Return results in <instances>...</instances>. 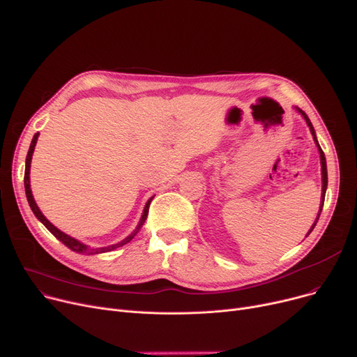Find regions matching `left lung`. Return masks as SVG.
I'll use <instances>...</instances> for the list:
<instances>
[{
  "instance_id": "left-lung-1",
  "label": "left lung",
  "mask_w": 357,
  "mask_h": 357,
  "mask_svg": "<svg viewBox=\"0 0 357 357\" xmlns=\"http://www.w3.org/2000/svg\"><path fill=\"white\" fill-rule=\"evenodd\" d=\"M298 112L302 114L303 116V119L306 120V123H307V126H309V129H310V133H312V136H313V140H315V144H317V146H318V149H319V155H321V167H322V196H321V208H319V213H318V217H317V221L313 222V225H312V228L309 230V233H307V236L312 233V230L313 228H315V225H317V222H318V220H319V215H321V211H322V206H324V201H325V190H326V184H328V174H326V161H325V155H324V151L321 149V146H319V144H318V140H317V136H315V130H313V126H312V123H310V120L307 119V116L306 114L301 109V108H296Z\"/></svg>"
}]
</instances>
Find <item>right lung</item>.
<instances>
[{"instance_id":"obj_1","label":"right lung","mask_w":357,"mask_h":357,"mask_svg":"<svg viewBox=\"0 0 357 357\" xmlns=\"http://www.w3.org/2000/svg\"><path fill=\"white\" fill-rule=\"evenodd\" d=\"M38 136H39V133H35V136H33V139H32V144H31V148H29V152H27V156H26V168H24V190H26V197H27V202H29V206H31V209L33 211V213H35V217L44 224L48 230L59 238L61 243H64L68 249H71L73 252H77V253H86V255H95V253H104V252H109V250H114V249H117V248H121V246H124V245H127L129 243V241L139 233V230H140V227L145 224V220H146V217H148V212H149V205H151V202H152V197L149 199V201L146 202V205H145V209H144V215H142V218H140V222H139V225L136 227V230L130 234V236H127L124 240H121L120 243H116V245H111V246H107V248H96V249H89L86 245H83V243H80V241H77L76 238H73V237H70V236H67V234H64L63 231H60L59 228H55L44 215H42V212L39 211V208H38V205L35 204V201H33V196H32V190H31V181H29V173H31V161H32V155H33V151H35V145H36V140H38Z\"/></svg>"}]
</instances>
